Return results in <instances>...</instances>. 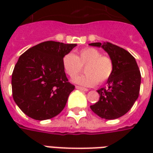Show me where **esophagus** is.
Masks as SVG:
<instances>
[{
    "mask_svg": "<svg viewBox=\"0 0 153 153\" xmlns=\"http://www.w3.org/2000/svg\"><path fill=\"white\" fill-rule=\"evenodd\" d=\"M76 89H79V90H81V91H84V92H88V89H87V88H84L83 87H79V86H76Z\"/></svg>",
    "mask_w": 153,
    "mask_h": 153,
    "instance_id": "esophagus-1",
    "label": "esophagus"
}]
</instances>
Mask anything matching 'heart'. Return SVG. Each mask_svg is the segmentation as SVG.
<instances>
[{
  "mask_svg": "<svg viewBox=\"0 0 153 153\" xmlns=\"http://www.w3.org/2000/svg\"><path fill=\"white\" fill-rule=\"evenodd\" d=\"M62 66L70 77L79 74L85 66V74L74 77V83L84 87L95 86L97 82L102 83L108 80L114 70L112 60L102 56L97 48L86 47L78 51L76 56L66 53L62 58Z\"/></svg>",
  "mask_w": 153,
  "mask_h": 153,
  "instance_id": "obj_1",
  "label": "heart"
}]
</instances>
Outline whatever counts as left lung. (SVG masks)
<instances>
[{
    "mask_svg": "<svg viewBox=\"0 0 153 153\" xmlns=\"http://www.w3.org/2000/svg\"><path fill=\"white\" fill-rule=\"evenodd\" d=\"M89 45L102 47L109 55L114 65L112 74L107 80V88L97 91L100 98L90 108L101 118H120L131 109L138 97L141 74L137 62L128 51L112 43L93 42Z\"/></svg>",
    "mask_w": 153,
    "mask_h": 153,
    "instance_id": "left-lung-1",
    "label": "left lung"
}]
</instances>
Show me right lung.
Instances as JSON below:
<instances>
[{"label":"right lung","instance_id":"obj_1","mask_svg":"<svg viewBox=\"0 0 153 153\" xmlns=\"http://www.w3.org/2000/svg\"><path fill=\"white\" fill-rule=\"evenodd\" d=\"M77 44L47 41L29 48L19 58L12 74V93L29 117L44 120L60 114L74 89L68 82L62 58Z\"/></svg>","mask_w":153,"mask_h":153}]
</instances>
